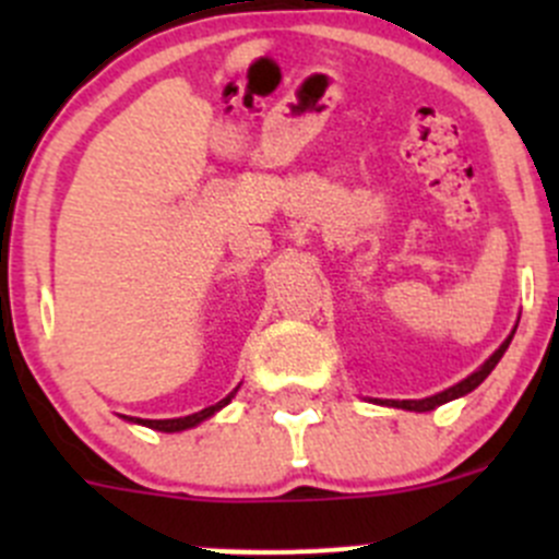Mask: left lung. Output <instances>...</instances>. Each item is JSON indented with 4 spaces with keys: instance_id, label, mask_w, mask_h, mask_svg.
<instances>
[{
    "instance_id": "obj_1",
    "label": "left lung",
    "mask_w": 559,
    "mask_h": 559,
    "mask_svg": "<svg viewBox=\"0 0 559 559\" xmlns=\"http://www.w3.org/2000/svg\"><path fill=\"white\" fill-rule=\"evenodd\" d=\"M514 332H516V330H511V335L506 337V341L500 343L498 348H495L492 357H489L487 362L481 365V368L473 370V373L467 376V379H462L460 384H454V386L443 389V392L430 394V397H421V400H373V403H379V405H389V408H403V411H416V414H425V411H432V408H438V405L449 403V400H456V397H462V394L473 392V389H476L478 384H481V381L487 379L489 373H492L495 365L500 362V357H503L506 348H509V343H511V337H514Z\"/></svg>"
}]
</instances>
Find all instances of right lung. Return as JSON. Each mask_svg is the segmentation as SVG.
<instances>
[{
    "label": "right lung",
    "instance_id": "obj_1",
    "mask_svg": "<svg viewBox=\"0 0 559 559\" xmlns=\"http://www.w3.org/2000/svg\"><path fill=\"white\" fill-rule=\"evenodd\" d=\"M240 386H235L233 392L227 394L224 400H218L216 405H207V408L197 411V414H189V416H178V419H138V416H123L127 421H132V425H143V427H151V430L156 432H183V430H191V427L202 425L205 419H211L213 414H218V411L224 408V405L233 403L235 392H238Z\"/></svg>",
    "mask_w": 559,
    "mask_h": 559
}]
</instances>
